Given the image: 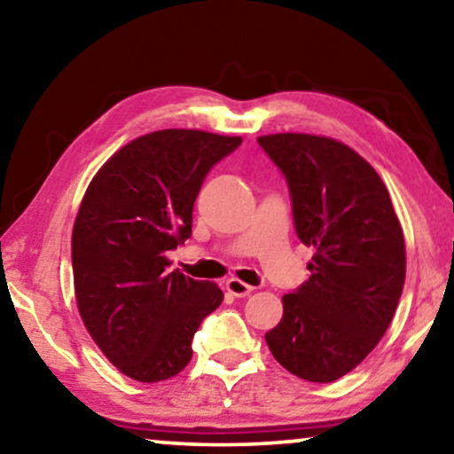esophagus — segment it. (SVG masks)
<instances>
[{"mask_svg": "<svg viewBox=\"0 0 454 454\" xmlns=\"http://www.w3.org/2000/svg\"><path fill=\"white\" fill-rule=\"evenodd\" d=\"M225 287L233 297H247L254 291L252 285L239 281V278H229V281L225 283Z\"/></svg>", "mask_w": 454, "mask_h": 454, "instance_id": "34e87169", "label": "esophagus"}]
</instances>
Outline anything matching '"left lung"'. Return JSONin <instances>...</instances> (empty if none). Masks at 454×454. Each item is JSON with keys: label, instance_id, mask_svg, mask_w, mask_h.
Here are the masks:
<instances>
[{"label": "left lung", "instance_id": "8db88e82", "mask_svg": "<svg viewBox=\"0 0 454 454\" xmlns=\"http://www.w3.org/2000/svg\"><path fill=\"white\" fill-rule=\"evenodd\" d=\"M258 145L287 182L297 238L316 250L266 343L291 374L334 382L368 357L399 306L401 223L380 176L343 142L270 134Z\"/></svg>", "mask_w": 454, "mask_h": 454}]
</instances>
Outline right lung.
<instances>
[{
  "mask_svg": "<svg viewBox=\"0 0 454 454\" xmlns=\"http://www.w3.org/2000/svg\"><path fill=\"white\" fill-rule=\"evenodd\" d=\"M239 145V136L160 129L117 151L86 190L72 233L78 309L105 357L134 380L179 374L198 326L221 306L223 291L169 270L167 252L190 238L204 177Z\"/></svg>",
  "mask_w": 454,
  "mask_h": 454,
  "instance_id": "add662e5",
  "label": "right lung"
}]
</instances>
